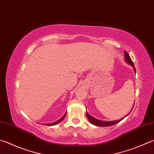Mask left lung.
I'll use <instances>...</instances> for the list:
<instances>
[{"mask_svg":"<svg viewBox=\"0 0 154 154\" xmlns=\"http://www.w3.org/2000/svg\"><path fill=\"white\" fill-rule=\"evenodd\" d=\"M125 57L126 60H127V62L130 64V65H131L133 66V69H134V70H135V72H136L135 68V66H134V64L132 62V60L131 59L129 54H128L126 51H125ZM86 116H87V117H88V120L91 124H93L96 126H98V127H108V126L116 125L124 119L123 118L121 120H119V121H100V120H97L96 119L94 118V117H92L91 116L89 115V114H88V112H86Z\"/></svg>","mask_w":154,"mask_h":154,"instance_id":"1","label":"left lung"}]
</instances>
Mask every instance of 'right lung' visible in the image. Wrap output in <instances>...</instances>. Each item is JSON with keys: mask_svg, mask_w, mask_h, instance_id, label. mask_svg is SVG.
<instances>
[{"mask_svg": "<svg viewBox=\"0 0 154 154\" xmlns=\"http://www.w3.org/2000/svg\"><path fill=\"white\" fill-rule=\"evenodd\" d=\"M65 116H66V113H65V115H64L62 118H61L60 119H59L58 120V121H57V122H53V123H50V124H44V125H47V126H52V125H57V124H58L59 123V122H60L61 121H63V120L65 119Z\"/></svg>", "mask_w": 154, "mask_h": 154, "instance_id": "1", "label": "right lung"}]
</instances>
